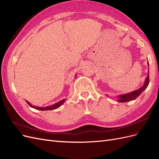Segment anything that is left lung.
<instances>
[{
  "mask_svg": "<svg viewBox=\"0 0 159 159\" xmlns=\"http://www.w3.org/2000/svg\"><path fill=\"white\" fill-rule=\"evenodd\" d=\"M147 64L148 65V63ZM148 84H149V71H148L147 77L146 78L145 83H144L142 87L137 90L131 91V92L130 93L118 95L117 96V98H119L118 102L123 103V102H131L132 100H134L136 98H137L142 93L143 91L147 88Z\"/></svg>",
  "mask_w": 159,
  "mask_h": 159,
  "instance_id": "1",
  "label": "left lung"
}]
</instances>
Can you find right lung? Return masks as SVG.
Wrapping results in <instances>:
<instances>
[{"label": "right lung", "instance_id": "1", "mask_svg": "<svg viewBox=\"0 0 159 159\" xmlns=\"http://www.w3.org/2000/svg\"><path fill=\"white\" fill-rule=\"evenodd\" d=\"M77 75H75V77H76ZM26 103L30 105V106L32 108H34L35 109H38V110H40V111H46V110H53V109H56L57 108L60 107L61 105L63 104L65 102H66V99H62L61 101H60L59 102L57 103H56L54 104H53L52 105H50V106H46V107H37V106H34V105H32L29 102H28V101L26 100Z\"/></svg>", "mask_w": 159, "mask_h": 159}]
</instances>
